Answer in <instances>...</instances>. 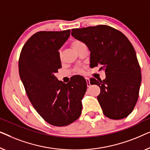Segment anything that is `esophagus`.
<instances>
[{"mask_svg": "<svg viewBox=\"0 0 150 150\" xmlns=\"http://www.w3.org/2000/svg\"><path fill=\"white\" fill-rule=\"evenodd\" d=\"M86 82H87V86L88 87H90V86H91V84L90 83V79H88V78H86Z\"/></svg>", "mask_w": 150, "mask_h": 150, "instance_id": "obj_1", "label": "esophagus"}]
</instances>
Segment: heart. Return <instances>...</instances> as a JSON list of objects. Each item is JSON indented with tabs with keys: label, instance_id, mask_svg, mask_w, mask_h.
Listing matches in <instances>:
<instances>
[{
	"label": "heart",
	"instance_id": "obj_1",
	"mask_svg": "<svg viewBox=\"0 0 150 150\" xmlns=\"http://www.w3.org/2000/svg\"><path fill=\"white\" fill-rule=\"evenodd\" d=\"M83 45V43L80 41H74L71 43V47H72L73 49L75 50L77 52L78 51V50L80 48V47ZM59 56L61 57V52L60 51L59 52ZM75 72L77 73H82L83 72V69L82 67H77V68H75Z\"/></svg>",
	"mask_w": 150,
	"mask_h": 150
}]
</instances>
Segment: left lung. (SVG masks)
Wrapping results in <instances>:
<instances>
[{"label":"left lung","mask_w":150,"mask_h":150,"mask_svg":"<svg viewBox=\"0 0 150 150\" xmlns=\"http://www.w3.org/2000/svg\"><path fill=\"white\" fill-rule=\"evenodd\" d=\"M71 35L90 51V67L104 69L105 79L90 78L100 88L97 96L105 116L125 118L132 112L139 98L141 68L135 50L128 38L117 29L98 25L71 30Z\"/></svg>","instance_id":"8db88e82"}]
</instances>
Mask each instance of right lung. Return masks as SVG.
Instances as JSON below:
<instances>
[{
	"instance_id": "add662e5",
	"label": "right lung",
	"mask_w": 150,
	"mask_h": 150,
	"mask_svg": "<svg viewBox=\"0 0 150 150\" xmlns=\"http://www.w3.org/2000/svg\"><path fill=\"white\" fill-rule=\"evenodd\" d=\"M70 33V30L36 33L23 46L19 58V73L29 100L44 120L56 126H67L79 118L87 89L82 76L67 83L55 76L62 67L58 50Z\"/></svg>"
}]
</instances>
